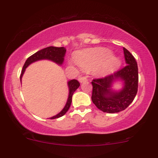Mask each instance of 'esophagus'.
<instances>
[{
	"instance_id": "obj_1",
	"label": "esophagus",
	"mask_w": 158,
	"mask_h": 158,
	"mask_svg": "<svg viewBox=\"0 0 158 158\" xmlns=\"http://www.w3.org/2000/svg\"><path fill=\"white\" fill-rule=\"evenodd\" d=\"M78 81H79L81 83H84V82L87 81V78H86L85 77H82V76H81V77H79Z\"/></svg>"
}]
</instances>
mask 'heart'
Here are the masks:
<instances>
[{
    "mask_svg": "<svg viewBox=\"0 0 158 158\" xmlns=\"http://www.w3.org/2000/svg\"><path fill=\"white\" fill-rule=\"evenodd\" d=\"M75 61L78 65L86 70H96L98 74H110L119 68L122 60L112 55L111 52L103 47L87 49L75 56Z\"/></svg>",
    "mask_w": 158,
    "mask_h": 158,
    "instance_id": "obj_1",
    "label": "heart"
}]
</instances>
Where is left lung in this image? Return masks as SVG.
Returning <instances> with one entry per match:
<instances>
[{
  "label": "left lung",
  "instance_id": "8db88e82",
  "mask_svg": "<svg viewBox=\"0 0 158 158\" xmlns=\"http://www.w3.org/2000/svg\"><path fill=\"white\" fill-rule=\"evenodd\" d=\"M123 49L127 65L114 74L92 81L93 103L101 111L109 114L124 111L132 102L137 93V63L126 48ZM118 81L123 84V88L115 90L113 85Z\"/></svg>",
  "mask_w": 158,
  "mask_h": 158
}]
</instances>
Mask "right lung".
<instances>
[{
	"label": "right lung",
	"mask_w": 158,
	"mask_h": 158,
	"mask_svg": "<svg viewBox=\"0 0 158 158\" xmlns=\"http://www.w3.org/2000/svg\"><path fill=\"white\" fill-rule=\"evenodd\" d=\"M66 53V49L64 47H48L46 48L41 49V50L36 52L34 55H32L31 57H29L25 62L23 64V69L21 70V74L20 76V81L21 83V80L23 74H24L25 70L27 68H28L30 64L34 63V62L40 61V60H50V61L55 62L58 65L61 66L64 62V56ZM80 86L79 82L77 80H71V81H68V87L69 90L68 100H67L66 104L64 106L63 109L60 113H58L56 115L52 116L49 118L50 119H54V118H57L64 116L66 114V112L68 111L70 108L71 103H72V97L74 92Z\"/></svg>",
	"instance_id": "right-lung-1"
}]
</instances>
